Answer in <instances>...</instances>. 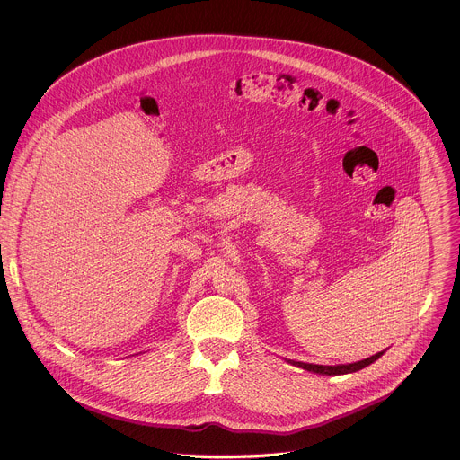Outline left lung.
Wrapping results in <instances>:
<instances>
[{"label": "left lung", "mask_w": 460, "mask_h": 460, "mask_svg": "<svg viewBox=\"0 0 460 460\" xmlns=\"http://www.w3.org/2000/svg\"><path fill=\"white\" fill-rule=\"evenodd\" d=\"M385 354L383 352H377L367 359H361V361H356V363H347V365H314V363H303V361H294V359H288L290 365L294 367H299L303 370H308V372H314V374H319V376H343V374H352V372H358V370H363L365 367L372 365L374 361H377L381 356Z\"/></svg>", "instance_id": "obj_1"}]
</instances>
